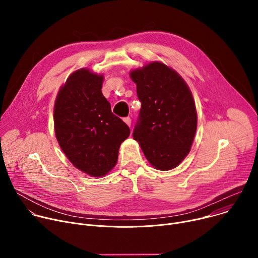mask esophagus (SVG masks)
I'll return each instance as SVG.
<instances>
[{"label":"esophagus","mask_w":258,"mask_h":258,"mask_svg":"<svg viewBox=\"0 0 258 258\" xmlns=\"http://www.w3.org/2000/svg\"><path fill=\"white\" fill-rule=\"evenodd\" d=\"M123 121H124L128 126H131V123H132L131 117H128V116H127V117H124V118H123Z\"/></svg>","instance_id":"34e87169"}]
</instances>
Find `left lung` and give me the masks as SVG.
Listing matches in <instances>:
<instances>
[{"instance_id": "8db88e82", "label": "left lung", "mask_w": 258, "mask_h": 258, "mask_svg": "<svg viewBox=\"0 0 258 258\" xmlns=\"http://www.w3.org/2000/svg\"><path fill=\"white\" fill-rule=\"evenodd\" d=\"M141 102L133 137L144 155L159 170L176 167L190 150L197 128V112L189 87L160 62L131 72Z\"/></svg>"}]
</instances>
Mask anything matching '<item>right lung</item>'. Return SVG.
<instances>
[{"mask_svg": "<svg viewBox=\"0 0 258 258\" xmlns=\"http://www.w3.org/2000/svg\"><path fill=\"white\" fill-rule=\"evenodd\" d=\"M103 77L80 69L60 89L54 107L57 141L69 161L80 170L102 176L118 158L120 144L131 131L114 115L102 94Z\"/></svg>", "mask_w": 258, "mask_h": 258, "instance_id": "right-lung-1", "label": "right lung"}]
</instances>
